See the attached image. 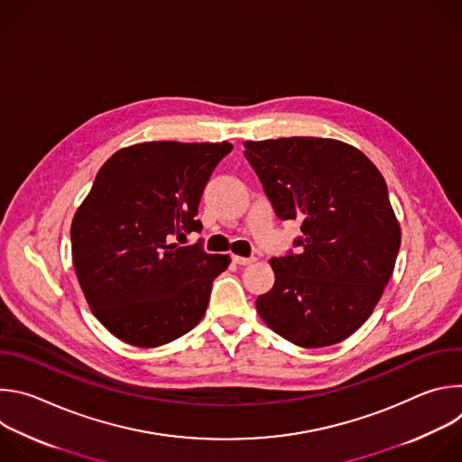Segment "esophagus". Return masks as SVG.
<instances>
[{"label":"esophagus","mask_w":462,"mask_h":462,"mask_svg":"<svg viewBox=\"0 0 462 462\" xmlns=\"http://www.w3.org/2000/svg\"><path fill=\"white\" fill-rule=\"evenodd\" d=\"M232 261L236 263V265H241V267H245V265H250V263H254V261H255V257H243V255H232Z\"/></svg>","instance_id":"obj_1"}]
</instances>
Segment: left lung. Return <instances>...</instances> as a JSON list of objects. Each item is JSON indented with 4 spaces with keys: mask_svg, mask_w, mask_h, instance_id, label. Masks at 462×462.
Wrapping results in <instances>:
<instances>
[{
    "mask_svg": "<svg viewBox=\"0 0 462 462\" xmlns=\"http://www.w3.org/2000/svg\"><path fill=\"white\" fill-rule=\"evenodd\" d=\"M245 157L280 219H298V254L273 257L274 287L255 309L300 347H327L371 316L401 248V226L376 166L335 139L246 141Z\"/></svg>",
    "mask_w": 462,
    "mask_h": 462,
    "instance_id": "1",
    "label": "left lung"
}]
</instances>
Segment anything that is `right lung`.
<instances>
[{
	"label": "right lung",
	"mask_w": 462,
	"mask_h": 462,
	"mask_svg": "<svg viewBox=\"0 0 462 462\" xmlns=\"http://www.w3.org/2000/svg\"><path fill=\"white\" fill-rule=\"evenodd\" d=\"M230 143H143L113 153L71 225L73 265L98 321L118 340L159 347L201 321L230 257L180 246L201 232L203 189Z\"/></svg>",
	"instance_id": "obj_1"
}]
</instances>
